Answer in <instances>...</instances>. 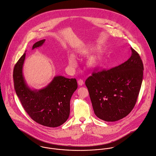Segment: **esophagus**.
Returning <instances> with one entry per match:
<instances>
[{
  "mask_svg": "<svg viewBox=\"0 0 156 156\" xmlns=\"http://www.w3.org/2000/svg\"><path fill=\"white\" fill-rule=\"evenodd\" d=\"M84 81L83 80H79L78 81V84H79V86H83V84H84Z\"/></svg>",
  "mask_w": 156,
  "mask_h": 156,
  "instance_id": "34e87169",
  "label": "esophagus"
}]
</instances>
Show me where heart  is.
I'll return each mask as SVG.
<instances>
[{
	"label": "heart",
	"mask_w": 156,
	"mask_h": 156,
	"mask_svg": "<svg viewBox=\"0 0 156 156\" xmlns=\"http://www.w3.org/2000/svg\"><path fill=\"white\" fill-rule=\"evenodd\" d=\"M68 63H69V66L72 68H74L76 66L77 61L75 56L73 54L69 55L68 57Z\"/></svg>",
	"instance_id": "1"
}]
</instances>
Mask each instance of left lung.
<instances>
[{
    "label": "left lung",
    "instance_id": "obj_1",
    "mask_svg": "<svg viewBox=\"0 0 156 156\" xmlns=\"http://www.w3.org/2000/svg\"><path fill=\"white\" fill-rule=\"evenodd\" d=\"M127 61L108 70L93 73L86 81L94 113L99 119L115 122L134 108L140 92L144 65L133 48Z\"/></svg>",
    "mask_w": 156,
    "mask_h": 156
}]
</instances>
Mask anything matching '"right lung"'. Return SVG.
Here are the masks:
<instances>
[{
  "mask_svg": "<svg viewBox=\"0 0 156 156\" xmlns=\"http://www.w3.org/2000/svg\"><path fill=\"white\" fill-rule=\"evenodd\" d=\"M45 39L36 42L32 49L41 46ZM26 54L16 64L13 71L14 89L25 110L39 124L57 127L63 124L70 114L71 97L78 87L75 78L55 76L45 87L37 90L27 84L23 67Z\"/></svg>",
  "mask_w": 156,
  "mask_h": 156,
  "instance_id": "add662e5",
  "label": "right lung"
}]
</instances>
